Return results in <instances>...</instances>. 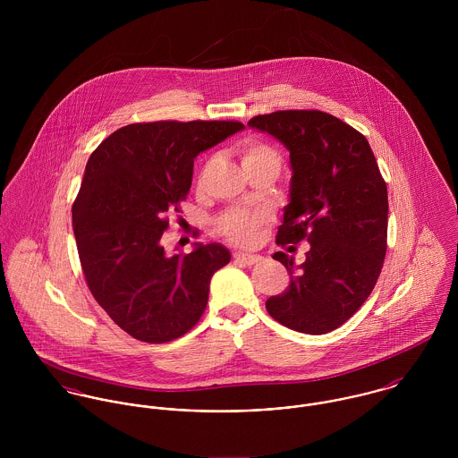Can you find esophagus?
Instances as JSON below:
<instances>
[{
	"label": "esophagus",
	"mask_w": 458,
	"mask_h": 458,
	"mask_svg": "<svg viewBox=\"0 0 458 458\" xmlns=\"http://www.w3.org/2000/svg\"><path fill=\"white\" fill-rule=\"evenodd\" d=\"M233 258H234V261L242 262V264H247V266H250V264H256V262L261 261V256H254V254H243V252H236Z\"/></svg>",
	"instance_id": "1"
}]
</instances>
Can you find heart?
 Instances as JSON below:
<instances>
[{
	"label": "heart",
	"instance_id": "heart-1",
	"mask_svg": "<svg viewBox=\"0 0 458 458\" xmlns=\"http://www.w3.org/2000/svg\"><path fill=\"white\" fill-rule=\"evenodd\" d=\"M240 158L245 171L259 165H275L276 169H280V157L276 149L258 139L245 140L240 146ZM264 222H266V216L259 211L231 209V211H225L216 224H218V233L229 243L245 247L256 240L258 231L264 225Z\"/></svg>",
	"mask_w": 458,
	"mask_h": 458
}]
</instances>
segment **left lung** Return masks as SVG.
Returning <instances> with one entry per match:
<instances>
[{"instance_id": "1", "label": "left lung", "mask_w": 458, "mask_h": 458, "mask_svg": "<svg viewBox=\"0 0 458 458\" xmlns=\"http://www.w3.org/2000/svg\"><path fill=\"white\" fill-rule=\"evenodd\" d=\"M249 127L278 139L291 158L289 204L278 245L310 243L307 259L276 252L289 287L267 298V314L300 333L342 327L370 296L386 256L388 189L363 133L323 111H276ZM293 249V247H291Z\"/></svg>"}]
</instances>
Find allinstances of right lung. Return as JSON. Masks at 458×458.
I'll list each match as a JSON object with an SVG mask.
<instances>
[{
    "mask_svg": "<svg viewBox=\"0 0 458 458\" xmlns=\"http://www.w3.org/2000/svg\"><path fill=\"white\" fill-rule=\"evenodd\" d=\"M240 122H153L113 131L91 153L72 206L86 284L131 336L171 342L196 327L209 280L231 261L220 243L165 256L169 211L180 213L200 151L243 131Z\"/></svg>",
    "mask_w": 458,
    "mask_h": 458,
    "instance_id": "obj_1",
    "label": "right lung"
}]
</instances>
